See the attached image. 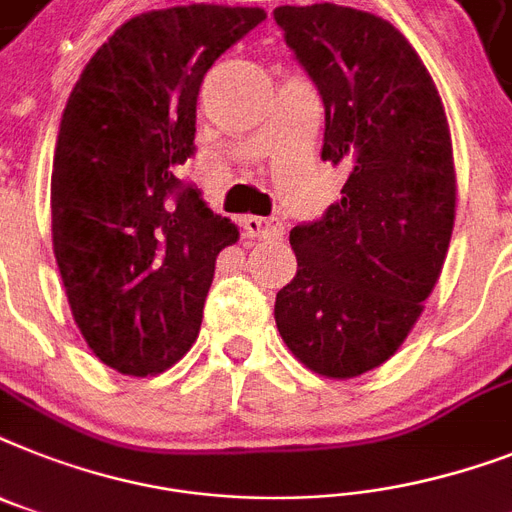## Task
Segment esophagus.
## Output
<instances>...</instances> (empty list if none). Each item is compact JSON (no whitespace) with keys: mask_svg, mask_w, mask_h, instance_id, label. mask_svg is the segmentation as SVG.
I'll return each instance as SVG.
<instances>
[{"mask_svg":"<svg viewBox=\"0 0 512 512\" xmlns=\"http://www.w3.org/2000/svg\"><path fill=\"white\" fill-rule=\"evenodd\" d=\"M244 234L249 239H278L284 234V223L278 218H260V215H247L242 220Z\"/></svg>","mask_w":512,"mask_h":512,"instance_id":"obj_1","label":"esophagus"}]
</instances>
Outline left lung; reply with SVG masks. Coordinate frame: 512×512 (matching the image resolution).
I'll list each match as a JSON object with an SVG mask.
<instances>
[{
	"instance_id": "obj_1",
	"label": "left lung",
	"mask_w": 512,
	"mask_h": 512,
	"mask_svg": "<svg viewBox=\"0 0 512 512\" xmlns=\"http://www.w3.org/2000/svg\"><path fill=\"white\" fill-rule=\"evenodd\" d=\"M273 18L321 91V157L347 170L342 199L292 228L297 276L273 313L299 363L355 378L400 350L442 273L458 207L450 123L389 20L331 2Z\"/></svg>"
}]
</instances>
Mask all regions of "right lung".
<instances>
[{
	"label": "right lung",
	"mask_w": 512,
	"mask_h": 512,
	"mask_svg": "<svg viewBox=\"0 0 512 512\" xmlns=\"http://www.w3.org/2000/svg\"><path fill=\"white\" fill-rule=\"evenodd\" d=\"M265 20L260 7L141 12L97 49L62 112L52 168V247L89 350L126 376H155L197 342L220 249L239 228L181 184L197 97L220 54Z\"/></svg>",
	"instance_id": "right-lung-1"
}]
</instances>
